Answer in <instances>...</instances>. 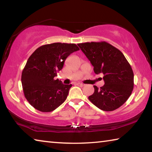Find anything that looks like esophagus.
Here are the masks:
<instances>
[{
  "label": "esophagus",
  "mask_w": 152,
  "mask_h": 152,
  "mask_svg": "<svg viewBox=\"0 0 152 152\" xmlns=\"http://www.w3.org/2000/svg\"><path fill=\"white\" fill-rule=\"evenodd\" d=\"M77 86H84V84H82V83H80V82H78V83H76V84Z\"/></svg>",
  "instance_id": "1"
}]
</instances>
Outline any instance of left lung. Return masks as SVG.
Masks as SVG:
<instances>
[{
  "label": "left lung",
  "instance_id": "obj_1",
  "mask_svg": "<svg viewBox=\"0 0 152 152\" xmlns=\"http://www.w3.org/2000/svg\"><path fill=\"white\" fill-rule=\"evenodd\" d=\"M94 67L95 74H103L104 86L94 92L88 99L99 109L112 111L127 101L133 89V72L120 50L107 42L78 43Z\"/></svg>",
  "mask_w": 152,
  "mask_h": 152
}]
</instances>
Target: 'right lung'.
Instances as JSON below:
<instances>
[{
    "label": "right lung",
    "mask_w": 152,
    "mask_h": 152,
    "mask_svg": "<svg viewBox=\"0 0 152 152\" xmlns=\"http://www.w3.org/2000/svg\"><path fill=\"white\" fill-rule=\"evenodd\" d=\"M74 43H53L38 48L28 59L21 75L25 97L42 112H51L66 101L72 84L55 80L72 53L79 50Z\"/></svg>",
    "instance_id": "add662e5"
}]
</instances>
